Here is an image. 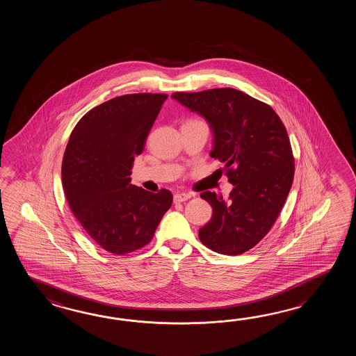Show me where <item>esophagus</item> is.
Wrapping results in <instances>:
<instances>
[{"instance_id": "1", "label": "esophagus", "mask_w": 356, "mask_h": 356, "mask_svg": "<svg viewBox=\"0 0 356 356\" xmlns=\"http://www.w3.org/2000/svg\"><path fill=\"white\" fill-rule=\"evenodd\" d=\"M192 195L191 193H177L175 195V204H179V202H184V201H187L188 198H191Z\"/></svg>"}]
</instances>
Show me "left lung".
I'll use <instances>...</instances> for the list:
<instances>
[{"instance_id": "obj_1", "label": "left lung", "mask_w": 356, "mask_h": 356, "mask_svg": "<svg viewBox=\"0 0 356 356\" xmlns=\"http://www.w3.org/2000/svg\"><path fill=\"white\" fill-rule=\"evenodd\" d=\"M172 97L209 122L210 156L224 164L234 186L229 201L210 191L201 193L211 204L212 218L198 238L213 252L242 254L270 232L291 188L296 165L286 129L268 104L232 88Z\"/></svg>"}]
</instances>
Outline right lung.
<instances>
[{
  "label": "right lung",
  "instance_id": "1",
  "mask_svg": "<svg viewBox=\"0 0 356 356\" xmlns=\"http://www.w3.org/2000/svg\"><path fill=\"white\" fill-rule=\"evenodd\" d=\"M167 94L138 92L111 99L77 122L62 160L70 209L103 250L117 256L152 242L173 195L131 184V168L145 147Z\"/></svg>",
  "mask_w": 356,
  "mask_h": 356
}]
</instances>
